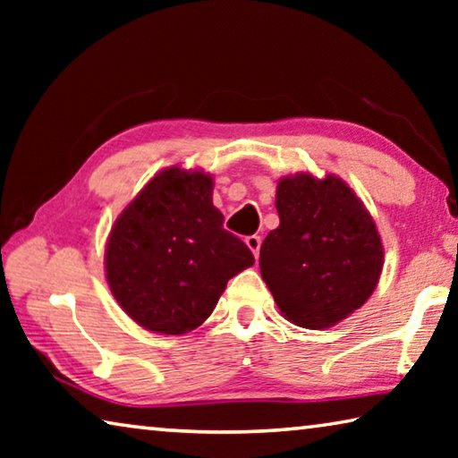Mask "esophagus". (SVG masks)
I'll return each mask as SVG.
<instances>
[{"mask_svg":"<svg viewBox=\"0 0 458 458\" xmlns=\"http://www.w3.org/2000/svg\"><path fill=\"white\" fill-rule=\"evenodd\" d=\"M246 246L250 248V252L254 254V259H259V252H260V236H257V234H252V236H246Z\"/></svg>","mask_w":458,"mask_h":458,"instance_id":"1","label":"esophagus"}]
</instances>
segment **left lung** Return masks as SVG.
<instances>
[{"label": "left lung", "mask_w": 458, "mask_h": 458, "mask_svg": "<svg viewBox=\"0 0 458 458\" xmlns=\"http://www.w3.org/2000/svg\"><path fill=\"white\" fill-rule=\"evenodd\" d=\"M278 228L260 246V275L284 319L327 329L371 297L384 246L363 201L337 175H286L276 185Z\"/></svg>", "instance_id": "1"}]
</instances>
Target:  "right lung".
Listing matches in <instances>:
<instances>
[{
    "label": "right lung",
    "instance_id": "right-lung-1",
    "mask_svg": "<svg viewBox=\"0 0 458 458\" xmlns=\"http://www.w3.org/2000/svg\"><path fill=\"white\" fill-rule=\"evenodd\" d=\"M214 177L167 167L114 220L106 240V283L143 329L183 335L199 327L252 252L212 204Z\"/></svg>",
    "mask_w": 458,
    "mask_h": 458
}]
</instances>
